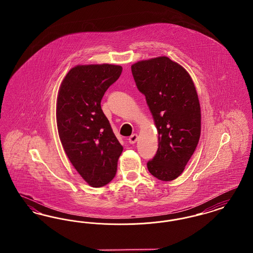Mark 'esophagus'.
I'll return each mask as SVG.
<instances>
[{
	"mask_svg": "<svg viewBox=\"0 0 253 253\" xmlns=\"http://www.w3.org/2000/svg\"><path fill=\"white\" fill-rule=\"evenodd\" d=\"M137 138H138V135L136 134V133H133L132 134L130 137H129V143L130 144H134L135 142H136V140H137Z\"/></svg>",
	"mask_w": 253,
	"mask_h": 253,
	"instance_id": "obj_1",
	"label": "esophagus"
}]
</instances>
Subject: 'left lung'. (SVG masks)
<instances>
[{"mask_svg": "<svg viewBox=\"0 0 253 253\" xmlns=\"http://www.w3.org/2000/svg\"><path fill=\"white\" fill-rule=\"evenodd\" d=\"M131 68L158 132L157 154L147 167L159 180H174L193 156L201 132L200 104L193 80L168 57L140 60Z\"/></svg>", "mask_w": 253, "mask_h": 253, "instance_id": "left-lung-1", "label": "left lung"}]
</instances>
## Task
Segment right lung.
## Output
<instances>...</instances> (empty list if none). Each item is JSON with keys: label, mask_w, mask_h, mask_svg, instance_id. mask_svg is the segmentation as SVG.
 <instances>
[{"label": "right lung", "mask_w": 253, "mask_h": 253, "mask_svg": "<svg viewBox=\"0 0 253 253\" xmlns=\"http://www.w3.org/2000/svg\"><path fill=\"white\" fill-rule=\"evenodd\" d=\"M121 72L122 67L114 64L77 65L63 79L58 94L61 144L74 168L94 188L115 177L123 151L100 106Z\"/></svg>", "instance_id": "add662e5"}]
</instances>
